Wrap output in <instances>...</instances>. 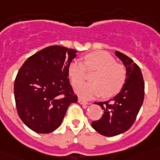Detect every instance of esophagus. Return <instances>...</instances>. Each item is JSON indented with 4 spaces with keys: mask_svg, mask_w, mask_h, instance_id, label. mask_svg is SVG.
Returning a JSON list of instances; mask_svg holds the SVG:
<instances>
[{
    "mask_svg": "<svg viewBox=\"0 0 160 160\" xmlns=\"http://www.w3.org/2000/svg\"><path fill=\"white\" fill-rule=\"evenodd\" d=\"M78 102L80 103V104H82V105H88L89 104L88 102L85 101V100H83L81 98H78Z\"/></svg>",
    "mask_w": 160,
    "mask_h": 160,
    "instance_id": "obj_1",
    "label": "esophagus"
}]
</instances>
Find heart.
I'll list each match as a JSON object with an SVG mask.
<instances>
[{
  "label": "heart",
  "mask_w": 160,
  "mask_h": 160,
  "mask_svg": "<svg viewBox=\"0 0 160 160\" xmlns=\"http://www.w3.org/2000/svg\"><path fill=\"white\" fill-rule=\"evenodd\" d=\"M95 71L92 77L93 83L79 84L86 77V70ZM68 74L75 92L84 99H91L102 94L104 98L116 95L122 90L127 79V70L122 65L105 51H95L84 57V64L72 61L68 67ZM79 85H78V84Z\"/></svg>",
  "instance_id": "1"
}]
</instances>
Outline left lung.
Segmentation results:
<instances>
[{
    "label": "left lung",
    "mask_w": 160,
    "mask_h": 160,
    "mask_svg": "<svg viewBox=\"0 0 160 160\" xmlns=\"http://www.w3.org/2000/svg\"><path fill=\"white\" fill-rule=\"evenodd\" d=\"M115 55L127 70V79L121 91L111 100L94 102L103 110L102 118L92 122V128L101 135L112 137L125 132L135 122L144 99V82L140 68L121 52Z\"/></svg>",
    "instance_id": "1"
}]
</instances>
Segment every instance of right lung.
I'll use <instances>...</instances> for the list:
<instances>
[{"mask_svg": "<svg viewBox=\"0 0 160 160\" xmlns=\"http://www.w3.org/2000/svg\"><path fill=\"white\" fill-rule=\"evenodd\" d=\"M77 50L48 46L30 56L14 82L18 114L29 129L47 134L58 128L69 106L77 102L68 67Z\"/></svg>", "mask_w": 160, "mask_h": 160, "instance_id": "1", "label": "right lung"}]
</instances>
